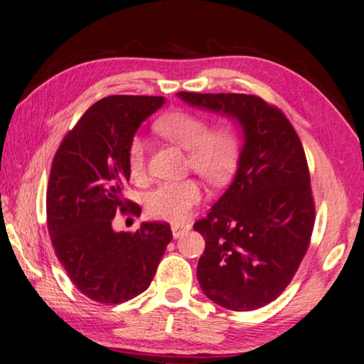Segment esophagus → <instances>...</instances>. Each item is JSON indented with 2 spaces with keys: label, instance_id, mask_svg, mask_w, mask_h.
Returning a JSON list of instances; mask_svg holds the SVG:
<instances>
[{
  "label": "esophagus",
  "instance_id": "34e87169",
  "mask_svg": "<svg viewBox=\"0 0 364 364\" xmlns=\"http://www.w3.org/2000/svg\"><path fill=\"white\" fill-rule=\"evenodd\" d=\"M191 230L189 224H172V233L173 238H180L184 233H188Z\"/></svg>",
  "mask_w": 364,
  "mask_h": 364
}]
</instances>
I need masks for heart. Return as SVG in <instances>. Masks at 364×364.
Segmentation results:
<instances>
[{"label": "heart", "mask_w": 364, "mask_h": 364, "mask_svg": "<svg viewBox=\"0 0 364 364\" xmlns=\"http://www.w3.org/2000/svg\"><path fill=\"white\" fill-rule=\"evenodd\" d=\"M156 129L178 146L188 149L189 166L208 181H223L232 172L237 159V140L227 127L208 131V124L202 117L178 110L162 117ZM146 149V139L134 135L127 149V164L135 180L145 176ZM202 197V186L192 178L162 181L148 192L145 206L148 215L154 219L181 223Z\"/></svg>", "instance_id": "heart-1"}]
</instances>
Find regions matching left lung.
<instances>
[{
    "instance_id": "1",
    "label": "left lung",
    "mask_w": 364,
    "mask_h": 364,
    "mask_svg": "<svg viewBox=\"0 0 364 364\" xmlns=\"http://www.w3.org/2000/svg\"><path fill=\"white\" fill-rule=\"evenodd\" d=\"M176 96L232 118L243 132L230 186L194 224L205 238L197 279L203 294L225 309H259L289 286L314 229L303 145L286 115L259 96L188 91Z\"/></svg>"
}]
</instances>
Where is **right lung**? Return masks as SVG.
Instances as JSON below:
<instances>
[{
	"label": "right lung",
	"mask_w": 364,
	"mask_h": 364,
	"mask_svg": "<svg viewBox=\"0 0 364 364\" xmlns=\"http://www.w3.org/2000/svg\"><path fill=\"white\" fill-rule=\"evenodd\" d=\"M164 102L161 96L104 97L55 154L47 189L50 240L64 272L92 301L119 304L145 291L172 240L166 223H144L134 233L112 227L118 211L141 213L123 198L131 176L127 149Z\"/></svg>",
	"instance_id": "1"
}]
</instances>
